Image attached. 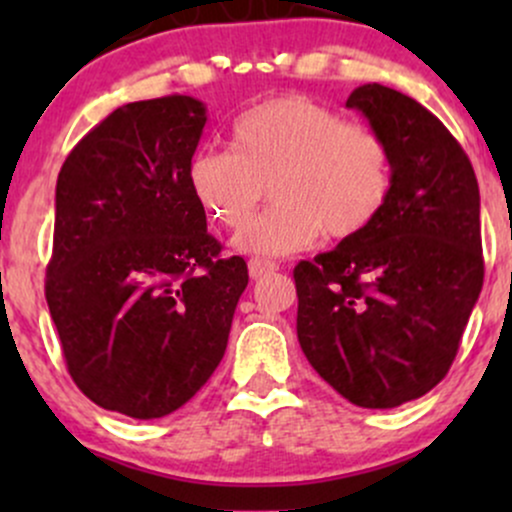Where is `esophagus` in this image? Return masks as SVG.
Wrapping results in <instances>:
<instances>
[{
  "mask_svg": "<svg viewBox=\"0 0 512 512\" xmlns=\"http://www.w3.org/2000/svg\"><path fill=\"white\" fill-rule=\"evenodd\" d=\"M276 269H279V264L272 260H257L255 257V260L248 262V272L252 279H262L264 274H272V272H276Z\"/></svg>",
  "mask_w": 512,
  "mask_h": 512,
  "instance_id": "obj_1",
  "label": "esophagus"
}]
</instances>
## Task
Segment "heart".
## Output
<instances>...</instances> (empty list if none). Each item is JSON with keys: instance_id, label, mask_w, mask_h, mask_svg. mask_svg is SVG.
<instances>
[{"instance_id": "heart-1", "label": "heart", "mask_w": 512, "mask_h": 512, "mask_svg": "<svg viewBox=\"0 0 512 512\" xmlns=\"http://www.w3.org/2000/svg\"><path fill=\"white\" fill-rule=\"evenodd\" d=\"M267 184L275 204L249 220ZM199 209L252 255H289L320 233L351 238L383 214L392 192V149L378 129L344 122L308 96L269 98L228 129V151L202 149L187 163Z\"/></svg>"}]
</instances>
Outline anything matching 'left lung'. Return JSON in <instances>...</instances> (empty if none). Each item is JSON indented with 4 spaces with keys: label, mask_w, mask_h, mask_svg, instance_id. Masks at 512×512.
<instances>
[{
    "label": "left lung",
    "mask_w": 512,
    "mask_h": 512,
    "mask_svg": "<svg viewBox=\"0 0 512 512\" xmlns=\"http://www.w3.org/2000/svg\"><path fill=\"white\" fill-rule=\"evenodd\" d=\"M392 149V192L366 231L293 269L296 332L322 380L392 409L448 375L481 284L479 185L431 110L380 84L346 101Z\"/></svg>",
    "instance_id": "left-lung-1"
}]
</instances>
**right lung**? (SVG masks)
Here are the masks:
<instances>
[{
    "label": "right lung",
    "mask_w": 512,
    "mask_h": 512,
    "mask_svg": "<svg viewBox=\"0 0 512 512\" xmlns=\"http://www.w3.org/2000/svg\"><path fill=\"white\" fill-rule=\"evenodd\" d=\"M207 125L190 96L127 103L69 151L45 298L67 370L98 407L161 419L221 363L248 286L187 185Z\"/></svg>",
    "instance_id": "add662e5"
}]
</instances>
